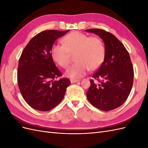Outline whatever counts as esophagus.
<instances>
[{"label":"esophagus","mask_w":148,"mask_h":148,"mask_svg":"<svg viewBox=\"0 0 148 148\" xmlns=\"http://www.w3.org/2000/svg\"><path fill=\"white\" fill-rule=\"evenodd\" d=\"M78 82H79V79H70L71 83H77Z\"/></svg>","instance_id":"obj_1"}]
</instances>
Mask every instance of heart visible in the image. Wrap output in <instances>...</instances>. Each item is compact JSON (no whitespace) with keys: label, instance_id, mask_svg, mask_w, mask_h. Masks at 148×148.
I'll return each instance as SVG.
<instances>
[{"label":"heart","instance_id":"obj_1","mask_svg":"<svg viewBox=\"0 0 148 148\" xmlns=\"http://www.w3.org/2000/svg\"><path fill=\"white\" fill-rule=\"evenodd\" d=\"M62 44L52 46V59L61 66L69 64L70 53H75V63L69 66L65 72L66 77L77 79L86 75L89 69L95 70L104 60L105 47L101 40L97 37H88L78 31L67 34L62 39Z\"/></svg>","mask_w":148,"mask_h":148}]
</instances>
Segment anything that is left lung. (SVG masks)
<instances>
[{"instance_id": "obj_1", "label": "left lung", "mask_w": 148, "mask_h": 148, "mask_svg": "<svg viewBox=\"0 0 148 148\" xmlns=\"http://www.w3.org/2000/svg\"><path fill=\"white\" fill-rule=\"evenodd\" d=\"M99 36L104 43V60L92 76L101 83L91 79L86 93L88 100L102 110H114L122 106L132 90L134 72L129 53L123 44L110 33L101 29L85 30Z\"/></svg>"}]
</instances>
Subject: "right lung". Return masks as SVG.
Listing matches in <instances>:
<instances>
[{
	"label": "right lung",
	"mask_w": 148,
	"mask_h": 148,
	"mask_svg": "<svg viewBox=\"0 0 148 148\" xmlns=\"http://www.w3.org/2000/svg\"><path fill=\"white\" fill-rule=\"evenodd\" d=\"M69 30L42 31L31 39L22 52L17 79L20 92L32 108L48 111L64 99L71 84L68 78L56 80L62 75L51 55L52 46Z\"/></svg>",
	"instance_id": "add662e5"
}]
</instances>
